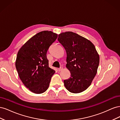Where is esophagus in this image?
Listing matches in <instances>:
<instances>
[{"label": "esophagus", "mask_w": 120, "mask_h": 120, "mask_svg": "<svg viewBox=\"0 0 120 120\" xmlns=\"http://www.w3.org/2000/svg\"><path fill=\"white\" fill-rule=\"evenodd\" d=\"M62 70H63V67H60V68H58V71H61Z\"/></svg>", "instance_id": "1"}]
</instances>
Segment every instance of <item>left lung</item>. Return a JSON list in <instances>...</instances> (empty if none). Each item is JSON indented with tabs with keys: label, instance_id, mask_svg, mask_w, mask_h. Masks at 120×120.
<instances>
[{
	"label": "left lung",
	"instance_id": "1",
	"mask_svg": "<svg viewBox=\"0 0 120 120\" xmlns=\"http://www.w3.org/2000/svg\"><path fill=\"white\" fill-rule=\"evenodd\" d=\"M57 40L66 50V68L71 72L70 78L64 80V85L71 93L82 92L97 74L99 54L91 41L71 31L60 34Z\"/></svg>",
	"mask_w": 120,
	"mask_h": 120
}]
</instances>
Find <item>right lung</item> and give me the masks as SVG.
Returning <instances> with one entry per match:
<instances>
[{
	"mask_svg": "<svg viewBox=\"0 0 120 120\" xmlns=\"http://www.w3.org/2000/svg\"><path fill=\"white\" fill-rule=\"evenodd\" d=\"M57 34L48 30L42 31L31 38L17 52L15 67L21 81L32 93L41 94L49 88L52 75L46 57L50 45Z\"/></svg>",
	"mask_w": 120,
	"mask_h": 120,
	"instance_id": "obj_1",
	"label": "right lung"
}]
</instances>
